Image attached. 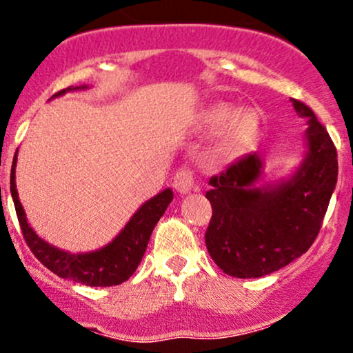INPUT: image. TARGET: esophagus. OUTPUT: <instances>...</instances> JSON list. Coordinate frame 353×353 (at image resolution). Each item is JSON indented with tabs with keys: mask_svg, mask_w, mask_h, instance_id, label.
<instances>
[{
	"mask_svg": "<svg viewBox=\"0 0 353 353\" xmlns=\"http://www.w3.org/2000/svg\"><path fill=\"white\" fill-rule=\"evenodd\" d=\"M194 185V174L189 171L188 168L177 169L176 174H174V188H176L179 192H189Z\"/></svg>",
	"mask_w": 353,
	"mask_h": 353,
	"instance_id": "esophagus-1",
	"label": "esophagus"
}]
</instances>
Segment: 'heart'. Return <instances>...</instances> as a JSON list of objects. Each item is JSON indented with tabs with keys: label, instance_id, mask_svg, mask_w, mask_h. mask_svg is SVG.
Wrapping results in <instances>:
<instances>
[{
	"label": "heart",
	"instance_id": "heart-1",
	"mask_svg": "<svg viewBox=\"0 0 353 353\" xmlns=\"http://www.w3.org/2000/svg\"><path fill=\"white\" fill-rule=\"evenodd\" d=\"M202 124L210 131H219L224 128L216 148V157L230 159L237 156L252 139L257 129V117L252 112L237 114V108L228 103H216L210 104L202 112Z\"/></svg>",
	"mask_w": 353,
	"mask_h": 353
}]
</instances>
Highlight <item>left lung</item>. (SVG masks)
<instances>
[{"label": "left lung", "mask_w": 353, "mask_h": 353, "mask_svg": "<svg viewBox=\"0 0 353 353\" xmlns=\"http://www.w3.org/2000/svg\"><path fill=\"white\" fill-rule=\"evenodd\" d=\"M309 119L305 159L289 181L255 188L262 161L257 152L210 177L212 217L205 245L219 269L239 279L272 274L310 249L337 184V149L314 111L292 99Z\"/></svg>", "instance_id": "left-lung-1"}]
</instances>
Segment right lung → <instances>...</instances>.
I'll return each instance as SVG.
<instances>
[{
    "label": "right lung",
    "instance_id": "right-lung-1",
    "mask_svg": "<svg viewBox=\"0 0 353 353\" xmlns=\"http://www.w3.org/2000/svg\"><path fill=\"white\" fill-rule=\"evenodd\" d=\"M74 89H86V86ZM66 91H72V88L56 92L52 98L64 94ZM14 168L16 154L13 168H11V196H13L16 216H18L23 237L28 247L34 254V257L44 267H48L51 272L89 287L119 285L136 272L137 265L143 261L149 237H151L157 221L163 217L174 197L171 189H164L152 199L144 202L139 210L131 217V221L125 224V228L121 230L119 236H116L114 241L109 242L106 247L92 250V252L70 254L66 250H61L58 247L48 244L28 224L26 214H24L21 202H19L18 190H16Z\"/></svg>",
    "mask_w": 353,
    "mask_h": 353
}]
</instances>
